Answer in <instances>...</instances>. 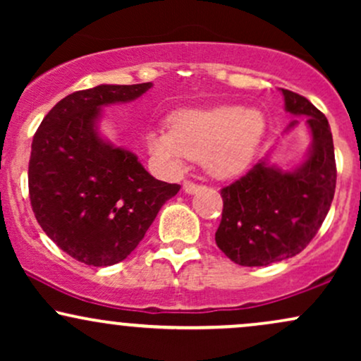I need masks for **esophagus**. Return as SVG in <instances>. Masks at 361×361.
I'll list each match as a JSON object with an SVG mask.
<instances>
[{
  "instance_id": "1",
  "label": "esophagus",
  "mask_w": 361,
  "mask_h": 361,
  "mask_svg": "<svg viewBox=\"0 0 361 361\" xmlns=\"http://www.w3.org/2000/svg\"><path fill=\"white\" fill-rule=\"evenodd\" d=\"M198 188H200V185L193 183V181H190V180L183 181V190H185V193H195Z\"/></svg>"
}]
</instances>
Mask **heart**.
Listing matches in <instances>:
<instances>
[{
	"instance_id": "obj_1",
	"label": "heart",
	"mask_w": 361,
	"mask_h": 361,
	"mask_svg": "<svg viewBox=\"0 0 361 361\" xmlns=\"http://www.w3.org/2000/svg\"><path fill=\"white\" fill-rule=\"evenodd\" d=\"M264 132L261 110L217 105L178 111L171 127L149 130L146 142L151 154L171 169H180L188 157H205L214 175L235 176L251 164Z\"/></svg>"
}]
</instances>
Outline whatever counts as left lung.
<instances>
[{
	"instance_id": "obj_1",
	"label": "left lung",
	"mask_w": 361,
	"mask_h": 361,
	"mask_svg": "<svg viewBox=\"0 0 361 361\" xmlns=\"http://www.w3.org/2000/svg\"><path fill=\"white\" fill-rule=\"evenodd\" d=\"M281 93L288 114L307 117L312 146L292 171L263 159L221 190L224 209L215 243L241 267H267L305 250L324 222L336 188L333 134L324 114L293 91Z\"/></svg>"
}]
</instances>
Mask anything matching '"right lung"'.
Segmentation results:
<instances>
[{
  "instance_id": "right-lung-1",
  "label": "right lung",
  "mask_w": 361,
  "mask_h": 361,
  "mask_svg": "<svg viewBox=\"0 0 361 361\" xmlns=\"http://www.w3.org/2000/svg\"><path fill=\"white\" fill-rule=\"evenodd\" d=\"M152 82L74 91L45 115L32 140L28 193L37 222L90 267L126 259L180 185L156 180L134 152L98 134L102 106L142 97Z\"/></svg>"
}]
</instances>
